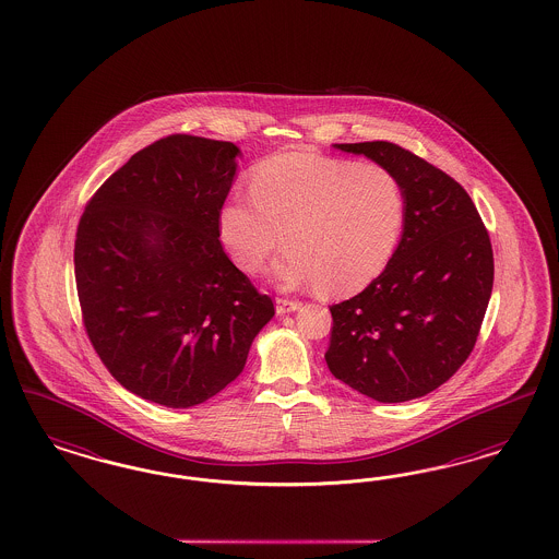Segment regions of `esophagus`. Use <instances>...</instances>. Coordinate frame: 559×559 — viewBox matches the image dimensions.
I'll list each match as a JSON object with an SVG mask.
<instances>
[{
  "mask_svg": "<svg viewBox=\"0 0 559 559\" xmlns=\"http://www.w3.org/2000/svg\"><path fill=\"white\" fill-rule=\"evenodd\" d=\"M300 307H302V302H298V300H288V298H277V300H275V312H277L280 317H284V314H288V312H294V310H298Z\"/></svg>",
  "mask_w": 559,
  "mask_h": 559,
  "instance_id": "obj_1",
  "label": "esophagus"
}]
</instances>
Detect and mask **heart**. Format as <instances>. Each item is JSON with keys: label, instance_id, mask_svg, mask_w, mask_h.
<instances>
[{"label": "heart", "instance_id": "1", "mask_svg": "<svg viewBox=\"0 0 559 559\" xmlns=\"http://www.w3.org/2000/svg\"><path fill=\"white\" fill-rule=\"evenodd\" d=\"M405 207L403 185L382 164L286 152L252 170L251 195L224 201L217 235L247 273L263 267L284 235L288 249L273 265L282 284L349 296L391 263Z\"/></svg>", "mask_w": 559, "mask_h": 559}]
</instances>
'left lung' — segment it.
Wrapping results in <instances>:
<instances>
[{
  "instance_id": "obj_1",
  "label": "left lung",
  "mask_w": 559,
  "mask_h": 559,
  "mask_svg": "<svg viewBox=\"0 0 559 559\" xmlns=\"http://www.w3.org/2000/svg\"><path fill=\"white\" fill-rule=\"evenodd\" d=\"M395 175L405 226L386 270L331 307L324 354L335 379L380 403L428 395L465 364L486 317L493 252L467 191L391 142L335 144Z\"/></svg>"
}]
</instances>
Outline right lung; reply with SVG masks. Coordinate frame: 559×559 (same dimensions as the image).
<instances>
[{"mask_svg": "<svg viewBox=\"0 0 559 559\" xmlns=\"http://www.w3.org/2000/svg\"><path fill=\"white\" fill-rule=\"evenodd\" d=\"M238 154L230 142L163 138L100 185L78 224L75 286L91 343L119 384L164 407L226 389L275 314L217 235Z\"/></svg>", "mask_w": 559, "mask_h": 559, "instance_id": "right-lung-1", "label": "right lung"}]
</instances>
